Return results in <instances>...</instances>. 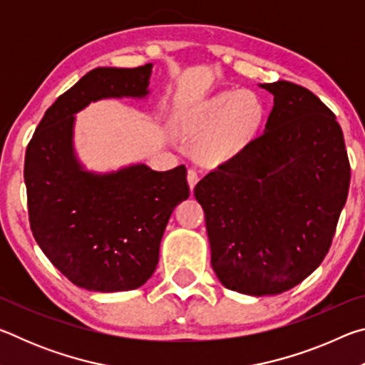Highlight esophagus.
Returning a JSON list of instances; mask_svg holds the SVG:
<instances>
[{
  "label": "esophagus",
  "mask_w": 365,
  "mask_h": 365,
  "mask_svg": "<svg viewBox=\"0 0 365 365\" xmlns=\"http://www.w3.org/2000/svg\"><path fill=\"white\" fill-rule=\"evenodd\" d=\"M187 180H188V185L191 191H193L195 185L197 183V180H200V175H197V170L196 169H188V174H187Z\"/></svg>",
  "instance_id": "34e87169"
}]
</instances>
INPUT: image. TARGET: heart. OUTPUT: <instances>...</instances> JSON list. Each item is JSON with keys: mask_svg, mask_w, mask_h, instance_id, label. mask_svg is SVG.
Segmentation results:
<instances>
[{"mask_svg": "<svg viewBox=\"0 0 365 365\" xmlns=\"http://www.w3.org/2000/svg\"><path fill=\"white\" fill-rule=\"evenodd\" d=\"M264 117V106L252 91L225 90L188 110L183 128L190 133H202L219 127L209 143L214 156H227L251 138Z\"/></svg>", "mask_w": 365, "mask_h": 365, "instance_id": "heart-1", "label": "heart"}]
</instances>
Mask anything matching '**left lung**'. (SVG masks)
Listing matches in <instances>:
<instances>
[{
	"instance_id": "obj_1",
	"label": "left lung",
	"mask_w": 365,
	"mask_h": 365,
	"mask_svg": "<svg viewBox=\"0 0 365 365\" xmlns=\"http://www.w3.org/2000/svg\"><path fill=\"white\" fill-rule=\"evenodd\" d=\"M261 86L274 95L264 133L195 187L215 275L251 296L280 294L319 267L351 180L335 114L304 86Z\"/></svg>"
}]
</instances>
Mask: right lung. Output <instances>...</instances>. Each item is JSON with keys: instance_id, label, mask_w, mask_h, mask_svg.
<instances>
[{"instance_id": "obj_1", "label": "right lung", "mask_w": 365, "mask_h": 365, "mask_svg": "<svg viewBox=\"0 0 365 365\" xmlns=\"http://www.w3.org/2000/svg\"><path fill=\"white\" fill-rule=\"evenodd\" d=\"M151 69L90 71L48 108L26 151L36 243L61 274L88 292H128L146 283L170 214L190 196L185 165L156 172L135 164L95 174L73 151V114L103 98H145Z\"/></svg>"}]
</instances>
